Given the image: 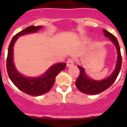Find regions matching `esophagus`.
Returning a JSON list of instances; mask_svg holds the SVG:
<instances>
[{"instance_id": "obj_1", "label": "esophagus", "mask_w": 127, "mask_h": 127, "mask_svg": "<svg viewBox=\"0 0 127 127\" xmlns=\"http://www.w3.org/2000/svg\"><path fill=\"white\" fill-rule=\"evenodd\" d=\"M74 64V61L73 59H69L67 61V62H66V66H73Z\"/></svg>"}]
</instances>
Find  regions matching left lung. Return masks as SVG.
<instances>
[{"instance_id": "8db88e82", "label": "left lung", "mask_w": 127, "mask_h": 127, "mask_svg": "<svg viewBox=\"0 0 127 127\" xmlns=\"http://www.w3.org/2000/svg\"><path fill=\"white\" fill-rule=\"evenodd\" d=\"M103 32L105 36L110 39L111 41L114 43L116 47L117 51V61L116 67L114 71L113 72V73L108 78L102 80H94L90 78L86 75L84 68L78 66L80 70V74L75 82L76 86L81 92L86 94H97L106 90L107 89L109 88L115 81L121 68L122 57H121L120 47H119L118 41L115 36H114L110 32H109L108 31L103 29Z\"/></svg>"}]
</instances>
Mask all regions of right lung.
I'll return each mask as SVG.
<instances>
[{
	"label": "right lung",
	"instance_id": "add662e5",
	"mask_svg": "<svg viewBox=\"0 0 127 127\" xmlns=\"http://www.w3.org/2000/svg\"><path fill=\"white\" fill-rule=\"evenodd\" d=\"M42 28L41 26H31L16 34L11 40L8 50L6 69L10 79L16 86L23 92L30 95H41L48 92L55 82L56 76L66 67L65 63L54 64L40 77H26L17 71L13 62V47L19 36L30 33L37 32Z\"/></svg>",
	"mask_w": 127,
	"mask_h": 127
}]
</instances>
